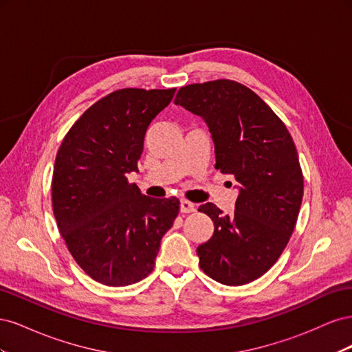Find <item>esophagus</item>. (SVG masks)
Masks as SVG:
<instances>
[{
	"label": "esophagus",
	"mask_w": 352,
	"mask_h": 352,
	"mask_svg": "<svg viewBox=\"0 0 352 352\" xmlns=\"http://www.w3.org/2000/svg\"><path fill=\"white\" fill-rule=\"evenodd\" d=\"M197 210V207H195V204L194 202H190V201H188V199H182L180 201V211L182 212H194Z\"/></svg>",
	"instance_id": "1"
}]
</instances>
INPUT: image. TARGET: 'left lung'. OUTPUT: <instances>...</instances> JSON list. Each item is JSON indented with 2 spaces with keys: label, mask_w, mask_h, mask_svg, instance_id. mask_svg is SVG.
<instances>
[{
  "label": "left lung",
  "mask_w": 352,
  "mask_h": 352,
  "mask_svg": "<svg viewBox=\"0 0 352 352\" xmlns=\"http://www.w3.org/2000/svg\"><path fill=\"white\" fill-rule=\"evenodd\" d=\"M175 104L206 120L214 167L239 182L232 214L211 202L198 208L214 223L197 248L199 267L219 283L247 285L278 261L296 225L304 176L294 140L278 114L235 80L182 87Z\"/></svg>",
  "instance_id": "obj_1"
}]
</instances>
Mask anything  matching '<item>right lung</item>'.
Returning a JSON list of instances; mask_svg holds the SVG:
<instances>
[{"mask_svg": "<svg viewBox=\"0 0 352 352\" xmlns=\"http://www.w3.org/2000/svg\"><path fill=\"white\" fill-rule=\"evenodd\" d=\"M172 89H117L92 104L63 140L51 201L72 257L107 286L145 279L160 242L179 214L177 198L145 197L127 175L138 170L148 126Z\"/></svg>", "mask_w": 352, "mask_h": 352, "instance_id": "1", "label": "right lung"}]
</instances>
